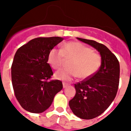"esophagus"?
<instances>
[{
    "label": "esophagus",
    "instance_id": "34e87169",
    "mask_svg": "<svg viewBox=\"0 0 131 131\" xmlns=\"http://www.w3.org/2000/svg\"><path fill=\"white\" fill-rule=\"evenodd\" d=\"M68 86V84H67V83H63V89L66 88Z\"/></svg>",
    "mask_w": 131,
    "mask_h": 131
}]
</instances>
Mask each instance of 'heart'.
Here are the masks:
<instances>
[{"instance_id":"obj_1","label":"heart","mask_w":131,"mask_h":131,"mask_svg":"<svg viewBox=\"0 0 131 131\" xmlns=\"http://www.w3.org/2000/svg\"><path fill=\"white\" fill-rule=\"evenodd\" d=\"M66 59H71L69 68L59 70L54 75L56 79L64 81H71L77 77L83 79L90 78L97 72L101 64L100 56L79 42H67L62 49L53 48L48 54V62L55 69L61 68Z\"/></svg>"}]
</instances>
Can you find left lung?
Listing matches in <instances>:
<instances>
[{"instance_id": "8db88e82", "label": "left lung", "mask_w": 131, "mask_h": 131, "mask_svg": "<svg viewBox=\"0 0 131 131\" xmlns=\"http://www.w3.org/2000/svg\"><path fill=\"white\" fill-rule=\"evenodd\" d=\"M77 39L95 48L101 56L100 69L90 78L75 84V95L69 102L76 116L91 119L101 115L114 100L119 83V63L105 45L92 40Z\"/></svg>"}]
</instances>
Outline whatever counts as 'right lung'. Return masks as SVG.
<instances>
[{"label": "right lung", "instance_id": "add662e5", "mask_svg": "<svg viewBox=\"0 0 131 131\" xmlns=\"http://www.w3.org/2000/svg\"><path fill=\"white\" fill-rule=\"evenodd\" d=\"M59 37L35 38L17 50L12 65V82L21 106L31 113H42L63 88L62 81H47L53 75L48 61L50 50L61 42Z\"/></svg>", "mask_w": 131, "mask_h": 131}]
</instances>
